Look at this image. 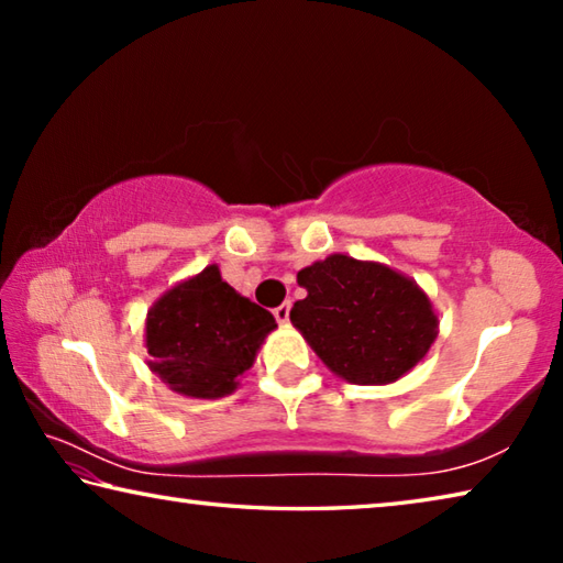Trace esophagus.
Returning <instances> with one entry per match:
<instances>
[{
    "instance_id": "esophagus-1",
    "label": "esophagus",
    "mask_w": 563,
    "mask_h": 563,
    "mask_svg": "<svg viewBox=\"0 0 563 563\" xmlns=\"http://www.w3.org/2000/svg\"><path fill=\"white\" fill-rule=\"evenodd\" d=\"M273 316H275V320L283 322V325H285V322L290 320V300H288V302H283V305H278V308L273 310Z\"/></svg>"
}]
</instances>
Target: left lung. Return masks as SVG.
I'll return each instance as SVG.
<instances>
[{"mask_svg":"<svg viewBox=\"0 0 563 563\" xmlns=\"http://www.w3.org/2000/svg\"><path fill=\"white\" fill-rule=\"evenodd\" d=\"M308 290L290 322L330 373L352 385H389L424 360L440 332L434 305L405 273L332 253L298 273Z\"/></svg>","mask_w":563,"mask_h":563,"instance_id":"8db88e82","label":"left lung"}]
</instances>
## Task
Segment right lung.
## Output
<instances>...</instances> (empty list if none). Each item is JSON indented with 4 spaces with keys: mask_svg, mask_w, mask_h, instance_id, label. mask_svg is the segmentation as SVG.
<instances>
[{
    "mask_svg": "<svg viewBox=\"0 0 563 563\" xmlns=\"http://www.w3.org/2000/svg\"><path fill=\"white\" fill-rule=\"evenodd\" d=\"M275 328L268 310L235 292L218 265H208L148 308V367L178 395L225 397Z\"/></svg>",
    "mask_w": 563,
    "mask_h": 563,
    "instance_id": "1",
    "label": "right lung"
}]
</instances>
